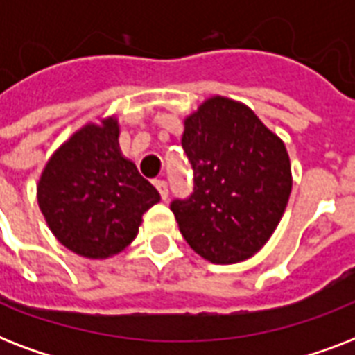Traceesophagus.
Wrapping results in <instances>:
<instances>
[{
  "label": "esophagus",
  "mask_w": 355,
  "mask_h": 355,
  "mask_svg": "<svg viewBox=\"0 0 355 355\" xmlns=\"http://www.w3.org/2000/svg\"><path fill=\"white\" fill-rule=\"evenodd\" d=\"M155 186H156V189L160 191L162 199L166 200L167 195H169V189H167V182H166V180H155Z\"/></svg>",
  "instance_id": "1"
}]
</instances>
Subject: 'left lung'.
<instances>
[{
  "mask_svg": "<svg viewBox=\"0 0 355 355\" xmlns=\"http://www.w3.org/2000/svg\"><path fill=\"white\" fill-rule=\"evenodd\" d=\"M193 193L171 202L180 234L211 263L252 258L278 227L291 195L286 144L239 101L206 99L184 119Z\"/></svg>",
  "mask_w": 355,
  "mask_h": 355,
  "instance_id": "left-lung-1",
  "label": "left lung"
}]
</instances>
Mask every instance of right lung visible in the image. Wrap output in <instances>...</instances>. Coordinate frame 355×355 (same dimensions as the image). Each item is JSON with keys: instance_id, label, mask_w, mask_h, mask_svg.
Segmentation results:
<instances>
[{"instance_id": "1", "label": "right lung", "mask_w": 355, "mask_h": 355, "mask_svg": "<svg viewBox=\"0 0 355 355\" xmlns=\"http://www.w3.org/2000/svg\"><path fill=\"white\" fill-rule=\"evenodd\" d=\"M118 119L86 123L47 160L36 186L53 236L83 258L107 259L138 236L160 193L121 155Z\"/></svg>"}]
</instances>
